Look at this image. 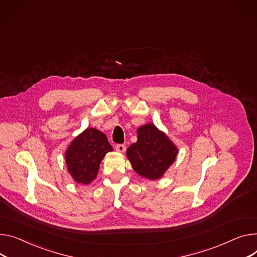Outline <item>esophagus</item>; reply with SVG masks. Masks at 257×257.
<instances>
[{
    "label": "esophagus",
    "instance_id": "obj_1",
    "mask_svg": "<svg viewBox=\"0 0 257 257\" xmlns=\"http://www.w3.org/2000/svg\"><path fill=\"white\" fill-rule=\"evenodd\" d=\"M115 151L118 153H124L126 151V147L124 145H116L115 146Z\"/></svg>",
    "mask_w": 257,
    "mask_h": 257
}]
</instances>
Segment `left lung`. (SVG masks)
Masks as SVG:
<instances>
[{
  "instance_id": "8db88e82",
  "label": "left lung",
  "mask_w": 257,
  "mask_h": 257,
  "mask_svg": "<svg viewBox=\"0 0 257 257\" xmlns=\"http://www.w3.org/2000/svg\"><path fill=\"white\" fill-rule=\"evenodd\" d=\"M178 153L177 146L163 131L148 123L138 129V142L128 148L126 155L136 174L155 181L173 165Z\"/></svg>"
}]
</instances>
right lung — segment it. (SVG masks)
<instances>
[{"label":"right lung","instance_id":"1","mask_svg":"<svg viewBox=\"0 0 257 257\" xmlns=\"http://www.w3.org/2000/svg\"><path fill=\"white\" fill-rule=\"evenodd\" d=\"M111 151L112 147L103 132L87 128L76 136L65 152L68 173L77 184H91L97 177L102 159Z\"/></svg>","mask_w":257,"mask_h":257}]
</instances>
